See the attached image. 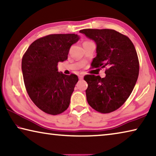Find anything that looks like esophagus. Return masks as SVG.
Wrapping results in <instances>:
<instances>
[{"label": "esophagus", "instance_id": "34e87169", "mask_svg": "<svg viewBox=\"0 0 156 156\" xmlns=\"http://www.w3.org/2000/svg\"><path fill=\"white\" fill-rule=\"evenodd\" d=\"M83 77H84V76L83 74H80L78 76V78H79V79H80V80H83Z\"/></svg>", "mask_w": 156, "mask_h": 156}]
</instances>
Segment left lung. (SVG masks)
I'll return each mask as SVG.
<instances>
[{
    "mask_svg": "<svg viewBox=\"0 0 156 156\" xmlns=\"http://www.w3.org/2000/svg\"><path fill=\"white\" fill-rule=\"evenodd\" d=\"M96 44L93 68L107 67L106 76L86 75V96L89 105L97 112L107 113L125 103L136 85L139 62L133 44L127 36L115 30L85 29L80 31Z\"/></svg>",
    "mask_w": 156,
    "mask_h": 156,
    "instance_id": "left-lung-1",
    "label": "left lung"
}]
</instances>
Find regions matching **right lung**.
Wrapping results in <instances>:
<instances>
[{
    "label": "right lung",
    "mask_w": 156,
    "mask_h": 156,
    "mask_svg": "<svg viewBox=\"0 0 156 156\" xmlns=\"http://www.w3.org/2000/svg\"><path fill=\"white\" fill-rule=\"evenodd\" d=\"M79 39L75 34L46 36L33 42L23 57L25 88L34 103L44 112L60 114L69 105L78 78L58 72L57 65L67 59L71 46Z\"/></svg>",
    "instance_id": "obj_1"
}]
</instances>
